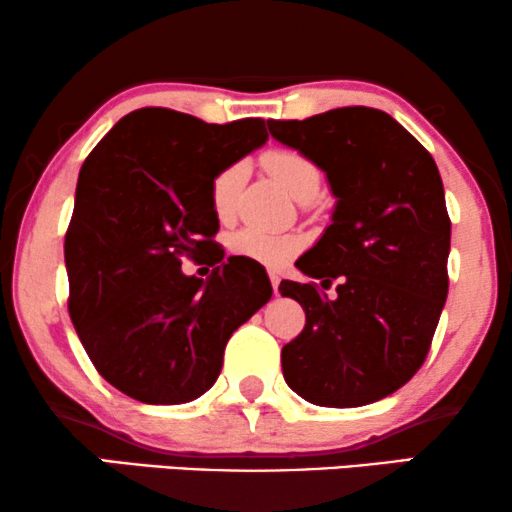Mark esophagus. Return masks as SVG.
<instances>
[{
    "mask_svg": "<svg viewBox=\"0 0 512 512\" xmlns=\"http://www.w3.org/2000/svg\"><path fill=\"white\" fill-rule=\"evenodd\" d=\"M270 284H272V291H275V296H279V282H282V277H279L277 270H270Z\"/></svg>",
    "mask_w": 512,
    "mask_h": 512,
    "instance_id": "obj_1",
    "label": "esophagus"
}]
</instances>
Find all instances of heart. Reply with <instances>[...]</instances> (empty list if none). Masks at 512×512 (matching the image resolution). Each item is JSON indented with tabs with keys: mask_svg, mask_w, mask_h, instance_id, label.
I'll return each instance as SVG.
<instances>
[{
	"mask_svg": "<svg viewBox=\"0 0 512 512\" xmlns=\"http://www.w3.org/2000/svg\"><path fill=\"white\" fill-rule=\"evenodd\" d=\"M263 165L286 193L298 202H312L321 188V170L314 160L291 149H272L263 156ZM247 177V165L233 163L216 174L209 186L212 209L219 219H228L235 209L237 193ZM300 247L296 237L270 235L256 228H244L230 237V251L261 265H282Z\"/></svg>",
	"mask_w": 512,
	"mask_h": 512,
	"instance_id": "obj_1",
	"label": "heart"
}]
</instances>
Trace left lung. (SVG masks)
I'll list each match as a JSON object with an SVG mask.
<instances>
[{"mask_svg":"<svg viewBox=\"0 0 512 512\" xmlns=\"http://www.w3.org/2000/svg\"><path fill=\"white\" fill-rule=\"evenodd\" d=\"M270 135L326 172L331 226L298 258L319 284H279L305 328L282 349L289 387L324 408H359L422 368L447 298L450 216L431 153L389 114L342 107L268 121ZM336 282V296L320 291Z\"/></svg>","mask_w":512,"mask_h":512,"instance_id":"left-lung-1","label":"left lung"}]
</instances>
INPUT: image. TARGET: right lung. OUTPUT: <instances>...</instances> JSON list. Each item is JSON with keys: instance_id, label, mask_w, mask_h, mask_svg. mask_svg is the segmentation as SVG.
<instances>
[{"instance_id": "1", "label": "right lung", "mask_w": 512, "mask_h": 512, "mask_svg": "<svg viewBox=\"0 0 512 512\" xmlns=\"http://www.w3.org/2000/svg\"><path fill=\"white\" fill-rule=\"evenodd\" d=\"M268 142L261 118L226 125L146 107L123 116L81 167L65 237L69 317L104 380L149 405L195 401L230 335L272 296L261 263L212 237L209 186ZM207 262L188 278L180 261Z\"/></svg>"}]
</instances>
